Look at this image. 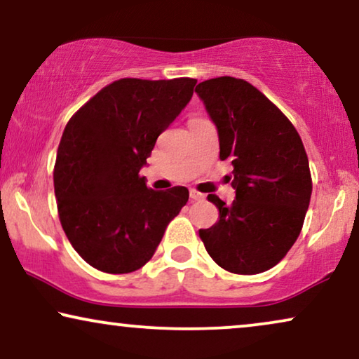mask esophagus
<instances>
[{"label": "esophagus", "mask_w": 359, "mask_h": 359, "mask_svg": "<svg viewBox=\"0 0 359 359\" xmlns=\"http://www.w3.org/2000/svg\"><path fill=\"white\" fill-rule=\"evenodd\" d=\"M189 198L193 201H203V199H205V194L199 193V191H196V189H191L189 191Z\"/></svg>", "instance_id": "1"}]
</instances>
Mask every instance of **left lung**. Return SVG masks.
<instances>
[{
  "instance_id": "obj_1",
  "label": "left lung",
  "mask_w": 359,
  "mask_h": 359,
  "mask_svg": "<svg viewBox=\"0 0 359 359\" xmlns=\"http://www.w3.org/2000/svg\"><path fill=\"white\" fill-rule=\"evenodd\" d=\"M219 134L220 160H232L235 199L215 194L219 222L199 237L219 266L237 274L273 268L296 242L312 194L301 137L286 116L245 80L219 76L196 86Z\"/></svg>"
}]
</instances>
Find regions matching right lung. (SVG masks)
<instances>
[{"mask_svg":"<svg viewBox=\"0 0 359 359\" xmlns=\"http://www.w3.org/2000/svg\"><path fill=\"white\" fill-rule=\"evenodd\" d=\"M196 83L124 78L68 121L53 170L57 208L73 248L93 268L124 274L144 266L188 203L184 186L149 189L139 171Z\"/></svg>","mask_w":359,"mask_h":359,"instance_id":"obj_1","label":"right lung"}]
</instances>
